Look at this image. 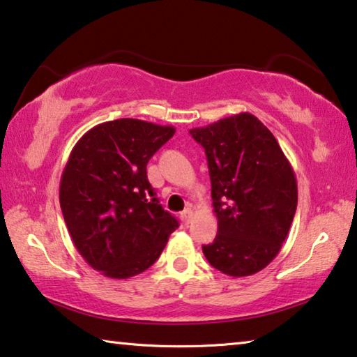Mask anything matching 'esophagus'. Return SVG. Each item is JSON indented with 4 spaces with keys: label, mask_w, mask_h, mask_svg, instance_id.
I'll use <instances>...</instances> for the list:
<instances>
[{
    "label": "esophagus",
    "mask_w": 357,
    "mask_h": 357,
    "mask_svg": "<svg viewBox=\"0 0 357 357\" xmlns=\"http://www.w3.org/2000/svg\"><path fill=\"white\" fill-rule=\"evenodd\" d=\"M193 209H191V207H186V209L180 213V218H182V222L185 223V225H188L190 222H191V218H193Z\"/></svg>",
    "instance_id": "1"
}]
</instances>
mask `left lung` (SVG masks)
<instances>
[{
	"instance_id": "left-lung-1",
	"label": "left lung",
	"mask_w": 357,
	"mask_h": 357,
	"mask_svg": "<svg viewBox=\"0 0 357 357\" xmlns=\"http://www.w3.org/2000/svg\"><path fill=\"white\" fill-rule=\"evenodd\" d=\"M204 146L218 229L207 261L233 278L261 271L279 254L297 211V178L270 129L250 113L190 129Z\"/></svg>"
}]
</instances>
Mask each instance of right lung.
Returning <instances> with one entry per match:
<instances>
[{
  "label": "right lung",
  "instance_id": "right-lung-1",
  "mask_svg": "<svg viewBox=\"0 0 357 357\" xmlns=\"http://www.w3.org/2000/svg\"><path fill=\"white\" fill-rule=\"evenodd\" d=\"M174 134L172 126L121 118L87 130L70 153L60 207L76 250L103 276L144 273L178 228L146 177L150 158Z\"/></svg>",
  "mask_w": 357,
  "mask_h": 357
}]
</instances>
